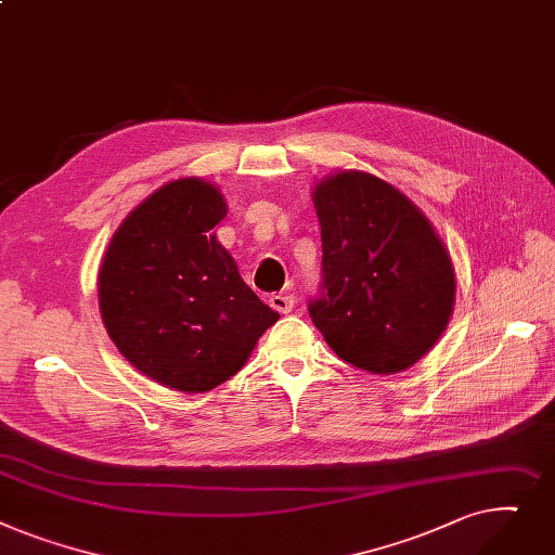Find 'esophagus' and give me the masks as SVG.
Here are the masks:
<instances>
[{
  "mask_svg": "<svg viewBox=\"0 0 555 555\" xmlns=\"http://www.w3.org/2000/svg\"><path fill=\"white\" fill-rule=\"evenodd\" d=\"M271 307L280 313H291L293 305H296V298L288 296V293H278V296H271Z\"/></svg>",
  "mask_w": 555,
  "mask_h": 555,
  "instance_id": "esophagus-1",
  "label": "esophagus"
}]
</instances>
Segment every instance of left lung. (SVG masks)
<instances>
[{
	"mask_svg": "<svg viewBox=\"0 0 555 555\" xmlns=\"http://www.w3.org/2000/svg\"><path fill=\"white\" fill-rule=\"evenodd\" d=\"M313 206L322 237L313 324L358 370L412 367L446 332L457 288L433 223L395 185L358 170L322 179Z\"/></svg>",
	"mask_w": 555,
	"mask_h": 555,
	"instance_id": "8db88e82",
	"label": "left lung"
}]
</instances>
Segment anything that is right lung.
Returning a JSON list of instances; mask_svg holds the SVG:
<instances>
[{
    "mask_svg": "<svg viewBox=\"0 0 555 555\" xmlns=\"http://www.w3.org/2000/svg\"><path fill=\"white\" fill-rule=\"evenodd\" d=\"M223 217L219 188L197 177L170 181L125 217L98 273L118 351L179 392H208L235 376L280 318L217 242Z\"/></svg>",
    "mask_w": 555,
    "mask_h": 555,
    "instance_id": "1",
    "label": "right lung"
}]
</instances>
